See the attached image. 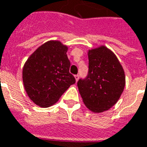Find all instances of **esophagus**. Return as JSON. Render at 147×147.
<instances>
[{
	"label": "esophagus",
	"instance_id": "34e87169",
	"mask_svg": "<svg viewBox=\"0 0 147 147\" xmlns=\"http://www.w3.org/2000/svg\"><path fill=\"white\" fill-rule=\"evenodd\" d=\"M75 78H76V81L78 82V78H79V76H78V75H76V76H75Z\"/></svg>",
	"mask_w": 147,
	"mask_h": 147
}]
</instances>
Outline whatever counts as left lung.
Here are the masks:
<instances>
[{
	"label": "left lung",
	"instance_id": "left-lung-1",
	"mask_svg": "<svg viewBox=\"0 0 147 147\" xmlns=\"http://www.w3.org/2000/svg\"><path fill=\"white\" fill-rule=\"evenodd\" d=\"M88 56V76L78 80V91L89 110L102 113L120 98L126 85L125 72L113 51L105 45L89 49Z\"/></svg>",
	"mask_w": 147,
	"mask_h": 147
}]
</instances>
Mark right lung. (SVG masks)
<instances>
[{"label":"right lung","mask_w":147,"mask_h":147,"mask_svg":"<svg viewBox=\"0 0 147 147\" xmlns=\"http://www.w3.org/2000/svg\"><path fill=\"white\" fill-rule=\"evenodd\" d=\"M68 46L51 40L41 45L29 56L23 67L22 79L27 95L37 106L47 108L76 83L69 73Z\"/></svg>","instance_id":"1"}]
</instances>
